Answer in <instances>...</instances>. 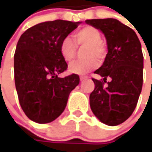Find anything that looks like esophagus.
<instances>
[{"mask_svg": "<svg viewBox=\"0 0 152 152\" xmlns=\"http://www.w3.org/2000/svg\"><path fill=\"white\" fill-rule=\"evenodd\" d=\"M79 79H80V81H84V80H86L87 78H86V77H80Z\"/></svg>", "mask_w": 152, "mask_h": 152, "instance_id": "esophagus-1", "label": "esophagus"}]
</instances>
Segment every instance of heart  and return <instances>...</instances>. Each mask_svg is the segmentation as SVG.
<instances>
[{"label":"heart","mask_w":152,"mask_h":152,"mask_svg":"<svg viewBox=\"0 0 152 152\" xmlns=\"http://www.w3.org/2000/svg\"><path fill=\"white\" fill-rule=\"evenodd\" d=\"M73 39L78 45H86L85 52L86 59L73 61L69 65L68 71L74 74H86L98 67L99 62L97 59L103 60L107 53L106 45L102 41V33L95 27L85 26L73 34ZM60 53L66 61H73L76 55V45L72 39L65 37L61 40Z\"/></svg>","instance_id":"obj_1"}]
</instances>
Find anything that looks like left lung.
I'll return each mask as SVG.
<instances>
[{
  "mask_svg": "<svg viewBox=\"0 0 152 152\" xmlns=\"http://www.w3.org/2000/svg\"><path fill=\"white\" fill-rule=\"evenodd\" d=\"M85 23L105 35L108 52L100 68L103 78L92 79L95 90L90 96L91 111L102 123L116 126L128 119L136 107L143 85V54L135 32L117 19H91ZM110 77L106 86L104 83Z\"/></svg>",
  "mask_w": 152,
  "mask_h": 152,
  "instance_id": "obj_1",
  "label": "left lung"
}]
</instances>
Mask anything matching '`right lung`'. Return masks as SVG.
Segmentation results:
<instances>
[{"label": "right lung", "instance_id": "1", "mask_svg": "<svg viewBox=\"0 0 152 152\" xmlns=\"http://www.w3.org/2000/svg\"><path fill=\"white\" fill-rule=\"evenodd\" d=\"M81 22L57 19L28 28L18 39L14 54V79L24 113L38 124L57 118L67 106L70 92L79 84L71 74L59 78L67 64L60 53L61 41Z\"/></svg>", "mask_w": 152, "mask_h": 152}]
</instances>
